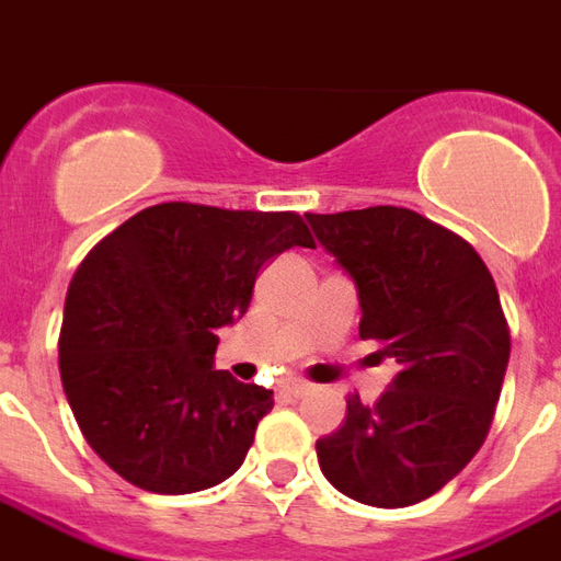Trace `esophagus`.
Returning <instances> with one entry per match:
<instances>
[{
  "mask_svg": "<svg viewBox=\"0 0 561 561\" xmlns=\"http://www.w3.org/2000/svg\"><path fill=\"white\" fill-rule=\"evenodd\" d=\"M312 386L306 383V380H282L279 383V396L285 398H302L306 392H309Z\"/></svg>",
  "mask_w": 561,
  "mask_h": 561,
  "instance_id": "1",
  "label": "esophagus"
}]
</instances>
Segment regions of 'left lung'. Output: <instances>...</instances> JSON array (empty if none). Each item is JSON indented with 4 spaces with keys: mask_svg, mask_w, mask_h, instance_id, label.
<instances>
[{
    "mask_svg": "<svg viewBox=\"0 0 561 561\" xmlns=\"http://www.w3.org/2000/svg\"><path fill=\"white\" fill-rule=\"evenodd\" d=\"M306 219L354 279L359 339L398 363L377 404L347 396L344 425L314 446L321 472L365 505H416L449 484L491 431L512 354L491 270L467 240L410 207Z\"/></svg>",
    "mask_w": 561,
    "mask_h": 561,
    "instance_id": "obj_1",
    "label": "left lung"
}]
</instances>
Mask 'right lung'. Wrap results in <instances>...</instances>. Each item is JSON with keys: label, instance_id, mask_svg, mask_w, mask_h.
Wrapping results in <instances>:
<instances>
[{"label": "right lung", "instance_id": "1", "mask_svg": "<svg viewBox=\"0 0 561 561\" xmlns=\"http://www.w3.org/2000/svg\"><path fill=\"white\" fill-rule=\"evenodd\" d=\"M314 249L291 210L163 202L139 210L73 273L59 371L82 437L151 493H196L247 458L273 389L214 368L217 330L243 318L255 276Z\"/></svg>", "mask_w": 561, "mask_h": 561}]
</instances>
